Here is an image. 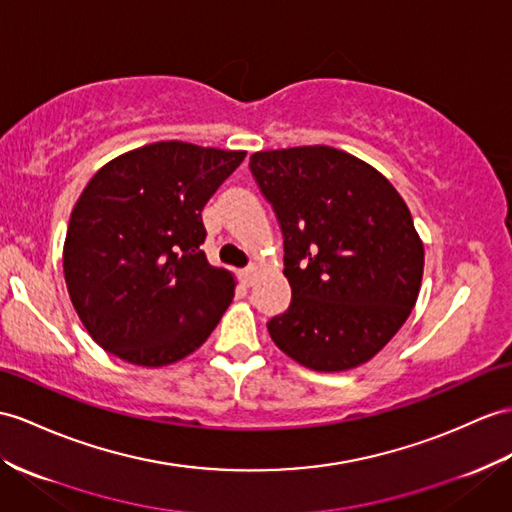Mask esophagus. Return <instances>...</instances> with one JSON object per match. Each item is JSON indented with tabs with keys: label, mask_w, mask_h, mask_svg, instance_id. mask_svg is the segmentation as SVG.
<instances>
[{
	"label": "esophagus",
	"mask_w": 512,
	"mask_h": 512,
	"mask_svg": "<svg viewBox=\"0 0 512 512\" xmlns=\"http://www.w3.org/2000/svg\"><path fill=\"white\" fill-rule=\"evenodd\" d=\"M258 273H260V267H258V265H249V267H245V269L241 271V280H243L247 286H252Z\"/></svg>",
	"instance_id": "obj_1"
}]
</instances>
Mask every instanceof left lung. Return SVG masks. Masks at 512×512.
Wrapping results in <instances>:
<instances>
[{"mask_svg": "<svg viewBox=\"0 0 512 512\" xmlns=\"http://www.w3.org/2000/svg\"><path fill=\"white\" fill-rule=\"evenodd\" d=\"M249 169L284 236L291 306L267 328L313 371L367 363L404 326L423 243L402 195L378 169L328 145L256 152Z\"/></svg>", "mask_w": 512, "mask_h": 512, "instance_id": "left-lung-1", "label": "left lung"}]
</instances>
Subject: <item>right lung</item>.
<instances>
[{"label":"right lung","instance_id":"add662e5","mask_svg":"<svg viewBox=\"0 0 512 512\" xmlns=\"http://www.w3.org/2000/svg\"><path fill=\"white\" fill-rule=\"evenodd\" d=\"M245 154L160 141L112 158L84 186L62 267L73 308L108 354L165 367L215 330L236 282L199 249L202 210Z\"/></svg>","mask_w":512,"mask_h":512}]
</instances>
